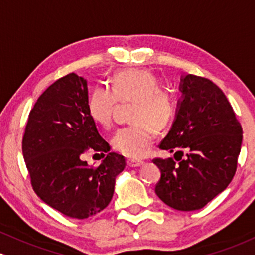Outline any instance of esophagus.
Wrapping results in <instances>:
<instances>
[{
  "label": "esophagus",
  "instance_id": "esophagus-1",
  "mask_svg": "<svg viewBox=\"0 0 255 255\" xmlns=\"http://www.w3.org/2000/svg\"><path fill=\"white\" fill-rule=\"evenodd\" d=\"M128 167H139V166L143 165V161H137V160H131L128 159L127 161Z\"/></svg>",
  "mask_w": 255,
  "mask_h": 255
}]
</instances>
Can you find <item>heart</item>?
Segmentation results:
<instances>
[{"instance_id": "b5f03b06", "label": "heart", "mask_w": 255, "mask_h": 255, "mask_svg": "<svg viewBox=\"0 0 255 255\" xmlns=\"http://www.w3.org/2000/svg\"><path fill=\"white\" fill-rule=\"evenodd\" d=\"M119 101L135 102L131 113L135 124L118 130L112 139L113 148L128 158H142L153 144L155 130L164 131L170 127L174 117L172 97L160 89L159 79L149 71L128 70L114 77L112 88H94L88 99V112L94 122L108 128Z\"/></svg>"}]
</instances>
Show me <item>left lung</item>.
<instances>
[{"instance_id":"obj_1","label":"left lung","mask_w":255,"mask_h":255,"mask_svg":"<svg viewBox=\"0 0 255 255\" xmlns=\"http://www.w3.org/2000/svg\"><path fill=\"white\" fill-rule=\"evenodd\" d=\"M182 101L172 128L159 144L187 158L153 159L161 171L155 193L178 211H195L222 193L235 176L242 127L227 96L210 79L195 74L182 78ZM176 158V156H174Z\"/></svg>"}]
</instances>
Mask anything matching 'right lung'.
I'll return each instance as SVG.
<instances>
[{"instance_id":"add662e5","label":"right lung","mask_w":255,"mask_h":255,"mask_svg":"<svg viewBox=\"0 0 255 255\" xmlns=\"http://www.w3.org/2000/svg\"><path fill=\"white\" fill-rule=\"evenodd\" d=\"M110 149L88 112L87 81L76 73L54 82L28 114L22 155L31 185L45 204L70 218L94 216L112 200L116 177L127 162ZM89 150L108 155L94 168L81 159Z\"/></svg>"}]
</instances>
